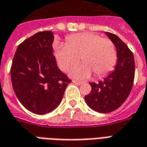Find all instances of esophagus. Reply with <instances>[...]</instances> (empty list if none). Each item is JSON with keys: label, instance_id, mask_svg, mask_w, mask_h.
Instances as JSON below:
<instances>
[{"label": "esophagus", "instance_id": "obj_1", "mask_svg": "<svg viewBox=\"0 0 147 147\" xmlns=\"http://www.w3.org/2000/svg\"><path fill=\"white\" fill-rule=\"evenodd\" d=\"M72 83H75V84H76V85H81V84H82L81 82H79V81H76V80H73Z\"/></svg>", "mask_w": 147, "mask_h": 147}]
</instances>
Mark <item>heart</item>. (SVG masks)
Listing matches in <instances>:
<instances>
[{
	"mask_svg": "<svg viewBox=\"0 0 147 147\" xmlns=\"http://www.w3.org/2000/svg\"><path fill=\"white\" fill-rule=\"evenodd\" d=\"M59 67L64 71L71 70L80 61L83 64L74 68L71 76L85 80L91 76L102 77L116 64L117 51L113 42L97 34L85 32L67 37L66 44L60 43L54 52Z\"/></svg>",
	"mask_w": 147,
	"mask_h": 147,
	"instance_id": "1",
	"label": "heart"
}]
</instances>
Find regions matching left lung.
<instances>
[{
	"label": "left lung",
	"mask_w": 147,
	"mask_h": 147,
	"mask_svg": "<svg viewBox=\"0 0 147 147\" xmlns=\"http://www.w3.org/2000/svg\"><path fill=\"white\" fill-rule=\"evenodd\" d=\"M105 34L117 49V65L102 81L90 83L91 91L85 96L90 108L101 113L116 110L126 101L135 78V60L131 51L116 34L109 32Z\"/></svg>",
	"instance_id": "obj_1"
}]
</instances>
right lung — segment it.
<instances>
[{
    "label": "right lung",
    "instance_id": "obj_1",
    "mask_svg": "<svg viewBox=\"0 0 147 147\" xmlns=\"http://www.w3.org/2000/svg\"><path fill=\"white\" fill-rule=\"evenodd\" d=\"M53 33L38 32L19 45L12 60L11 79L16 95L27 110L48 113L57 107L71 80L57 67Z\"/></svg>",
    "mask_w": 147,
    "mask_h": 147
}]
</instances>
